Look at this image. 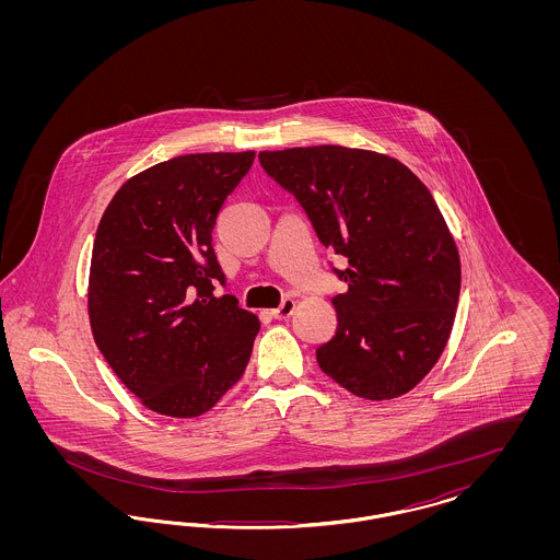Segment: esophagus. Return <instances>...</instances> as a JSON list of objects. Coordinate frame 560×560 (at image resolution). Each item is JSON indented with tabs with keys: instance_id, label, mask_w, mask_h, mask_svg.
I'll return each mask as SVG.
<instances>
[{
	"instance_id": "obj_1",
	"label": "esophagus",
	"mask_w": 560,
	"mask_h": 560,
	"mask_svg": "<svg viewBox=\"0 0 560 560\" xmlns=\"http://www.w3.org/2000/svg\"><path fill=\"white\" fill-rule=\"evenodd\" d=\"M295 308V300L293 298H285L277 308H272V317L275 319H288Z\"/></svg>"
}]
</instances>
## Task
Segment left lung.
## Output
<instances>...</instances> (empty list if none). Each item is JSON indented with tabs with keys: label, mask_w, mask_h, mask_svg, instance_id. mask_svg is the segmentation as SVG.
<instances>
[{
	"label": "left lung",
	"mask_w": 560,
	"mask_h": 560,
	"mask_svg": "<svg viewBox=\"0 0 560 560\" xmlns=\"http://www.w3.org/2000/svg\"><path fill=\"white\" fill-rule=\"evenodd\" d=\"M265 172L308 213L348 283L336 336L317 348L348 393L386 400L424 380L452 334L459 254L424 183L399 160L338 144L262 151Z\"/></svg>",
	"instance_id": "left-lung-1"
}]
</instances>
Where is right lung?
I'll use <instances>...</instances> for the list:
<instances>
[{
    "mask_svg": "<svg viewBox=\"0 0 560 560\" xmlns=\"http://www.w3.org/2000/svg\"><path fill=\"white\" fill-rule=\"evenodd\" d=\"M256 153H195L132 176L101 218L88 283L94 342L140 402L197 418L240 382L260 320L235 295L212 231Z\"/></svg>",
    "mask_w": 560,
    "mask_h": 560,
    "instance_id": "add662e5",
    "label": "right lung"
}]
</instances>
